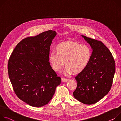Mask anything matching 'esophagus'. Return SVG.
<instances>
[{
    "instance_id": "obj_1",
    "label": "esophagus",
    "mask_w": 121,
    "mask_h": 121,
    "mask_svg": "<svg viewBox=\"0 0 121 121\" xmlns=\"http://www.w3.org/2000/svg\"><path fill=\"white\" fill-rule=\"evenodd\" d=\"M68 79H66V78H61V81L62 82H67L68 81Z\"/></svg>"
}]
</instances>
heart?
I'll list each match as a JSON object with an SVG mask.
<instances>
[{"instance_id": "obj_1", "label": "heart", "mask_w": 121, "mask_h": 121, "mask_svg": "<svg viewBox=\"0 0 121 121\" xmlns=\"http://www.w3.org/2000/svg\"><path fill=\"white\" fill-rule=\"evenodd\" d=\"M56 51V53L52 52L50 54L49 62L53 69L56 72L60 71L65 64L66 75L83 72L92 57L91 48L76 42L61 43L57 46Z\"/></svg>"}]
</instances>
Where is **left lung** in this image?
I'll list each match as a JSON object with an SVG mask.
<instances>
[{"mask_svg":"<svg viewBox=\"0 0 121 121\" xmlns=\"http://www.w3.org/2000/svg\"><path fill=\"white\" fill-rule=\"evenodd\" d=\"M82 36L93 51L87 68L75 77L77 87L73 95L80 102L91 105L98 102L110 91L115 72V62L111 51L102 42Z\"/></svg>","mask_w":121,"mask_h":121,"instance_id":"obj_1","label":"left lung"}]
</instances>
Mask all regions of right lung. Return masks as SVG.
Wrapping results in <instances>:
<instances>
[{
    "label": "right lung",
    "instance_id": "obj_1",
    "mask_svg": "<svg viewBox=\"0 0 121 121\" xmlns=\"http://www.w3.org/2000/svg\"><path fill=\"white\" fill-rule=\"evenodd\" d=\"M55 31L49 30L20 41L8 61V74L17 96L33 107L47 104L60 84L50 65V47Z\"/></svg>",
    "mask_w": 121,
    "mask_h": 121
}]
</instances>
